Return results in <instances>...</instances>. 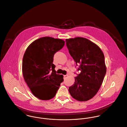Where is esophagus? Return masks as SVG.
Wrapping results in <instances>:
<instances>
[{"mask_svg":"<svg viewBox=\"0 0 127 127\" xmlns=\"http://www.w3.org/2000/svg\"><path fill=\"white\" fill-rule=\"evenodd\" d=\"M68 76V74H66V75H64V79H65Z\"/></svg>","mask_w":127,"mask_h":127,"instance_id":"esophagus-1","label":"esophagus"}]
</instances>
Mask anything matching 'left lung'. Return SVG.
Returning <instances> with one entry per match:
<instances>
[{
  "instance_id": "obj_1",
  "label": "left lung",
  "mask_w": 127,
  "mask_h": 127,
  "mask_svg": "<svg viewBox=\"0 0 127 127\" xmlns=\"http://www.w3.org/2000/svg\"><path fill=\"white\" fill-rule=\"evenodd\" d=\"M66 44L76 65L80 64L77 71H80L69 93L78 101L89 100L97 94L105 76L104 55L97 45L85 38L67 39Z\"/></svg>"
}]
</instances>
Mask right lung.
<instances>
[{"instance_id":"add662e5","label":"right lung","mask_w":127,"mask_h":127,"mask_svg":"<svg viewBox=\"0 0 127 127\" xmlns=\"http://www.w3.org/2000/svg\"><path fill=\"white\" fill-rule=\"evenodd\" d=\"M64 44L62 39L43 37L31 43L25 51L22 61L23 77L38 98L47 100L54 97L64 80L63 75L57 74L53 63L55 54Z\"/></svg>"}]
</instances>
